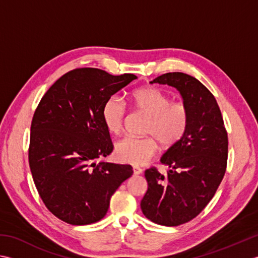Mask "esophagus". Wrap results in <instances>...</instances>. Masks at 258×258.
<instances>
[{"label":"esophagus","mask_w":258,"mask_h":258,"mask_svg":"<svg viewBox=\"0 0 258 258\" xmlns=\"http://www.w3.org/2000/svg\"><path fill=\"white\" fill-rule=\"evenodd\" d=\"M133 172L135 175H139L143 172V169L140 168V166H133Z\"/></svg>","instance_id":"esophagus-1"}]
</instances>
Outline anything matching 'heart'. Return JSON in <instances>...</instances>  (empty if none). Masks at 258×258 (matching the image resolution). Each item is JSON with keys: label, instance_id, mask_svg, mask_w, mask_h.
<instances>
[{"label": "heart", "instance_id": "obj_1", "mask_svg": "<svg viewBox=\"0 0 258 258\" xmlns=\"http://www.w3.org/2000/svg\"><path fill=\"white\" fill-rule=\"evenodd\" d=\"M132 103L139 113L148 116L143 138L126 136L115 145V155L119 161L134 165L148 162L156 153L158 143L163 149L178 144L189 126V107L182 100H172L171 96L156 87H143L132 94ZM126 104L116 96L107 99L103 107V120L110 133L118 135L123 131Z\"/></svg>", "mask_w": 258, "mask_h": 258}]
</instances>
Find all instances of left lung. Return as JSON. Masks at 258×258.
Wrapping results in <instances>:
<instances>
[{"mask_svg":"<svg viewBox=\"0 0 258 258\" xmlns=\"http://www.w3.org/2000/svg\"><path fill=\"white\" fill-rule=\"evenodd\" d=\"M175 87L188 105L190 120L180 142L161 162L171 170H145L148 191L141 201L146 218L162 226H179L196 218L213 199L223 180L228 158V135L215 96L192 76L168 73L153 79Z\"/></svg>","mask_w":258,"mask_h":258,"instance_id":"obj_1","label":"left lung"}]
</instances>
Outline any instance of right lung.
<instances>
[{
	"mask_svg": "<svg viewBox=\"0 0 258 258\" xmlns=\"http://www.w3.org/2000/svg\"><path fill=\"white\" fill-rule=\"evenodd\" d=\"M136 78L97 68L70 70L35 109L30 170L43 204L64 223L79 226L103 219L115 191L133 174L130 164L95 161L114 148L103 120L104 105Z\"/></svg>",
	"mask_w": 258,
	"mask_h": 258,
	"instance_id": "1",
	"label": "right lung"
}]
</instances>
